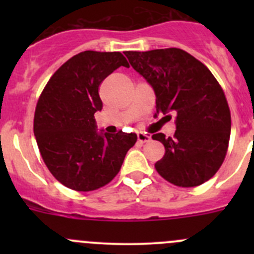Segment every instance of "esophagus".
I'll use <instances>...</instances> for the list:
<instances>
[{
    "label": "esophagus",
    "instance_id": "obj_1",
    "mask_svg": "<svg viewBox=\"0 0 254 254\" xmlns=\"http://www.w3.org/2000/svg\"><path fill=\"white\" fill-rule=\"evenodd\" d=\"M151 140L150 135H147L146 132H137V141L140 143H145L148 142Z\"/></svg>",
    "mask_w": 254,
    "mask_h": 254
}]
</instances>
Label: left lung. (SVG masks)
I'll return each mask as SVG.
<instances>
[{
  "mask_svg": "<svg viewBox=\"0 0 254 254\" xmlns=\"http://www.w3.org/2000/svg\"><path fill=\"white\" fill-rule=\"evenodd\" d=\"M125 55L152 86L156 112L177 113L173 137L152 135L166 150L155 163L158 175L183 188L205 183L221 167L231 131V113L217 79L203 63L178 48Z\"/></svg>",
  "mask_w": 254,
  "mask_h": 254,
  "instance_id": "8db88e82",
  "label": "left lung"
}]
</instances>
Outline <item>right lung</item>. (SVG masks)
Listing matches in <instances>:
<instances>
[{"label": "right lung", "instance_id": "right-lung-1", "mask_svg": "<svg viewBox=\"0 0 254 254\" xmlns=\"http://www.w3.org/2000/svg\"><path fill=\"white\" fill-rule=\"evenodd\" d=\"M129 63L119 51L87 50L68 59L43 89L34 113V135L50 173L67 188L91 191L119 173L136 134H98L94 113L103 103V79Z\"/></svg>", "mask_w": 254, "mask_h": 254}]
</instances>
